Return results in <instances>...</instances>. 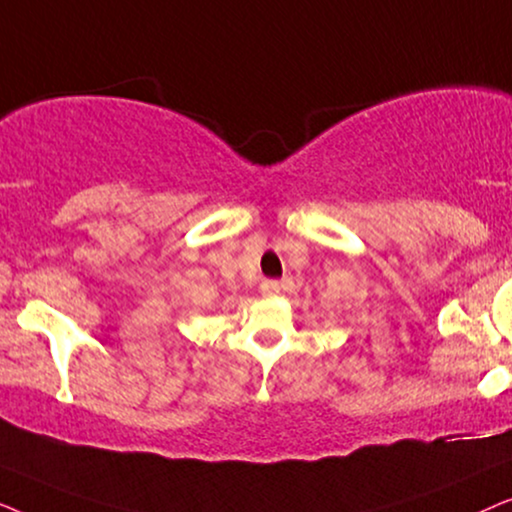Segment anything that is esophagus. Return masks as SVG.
Segmentation results:
<instances>
[{
    "label": "esophagus",
    "instance_id": "esophagus-1",
    "mask_svg": "<svg viewBox=\"0 0 512 512\" xmlns=\"http://www.w3.org/2000/svg\"><path fill=\"white\" fill-rule=\"evenodd\" d=\"M261 293L265 298H275L279 293V282H275V279H265L261 284Z\"/></svg>",
    "mask_w": 512,
    "mask_h": 512
}]
</instances>
